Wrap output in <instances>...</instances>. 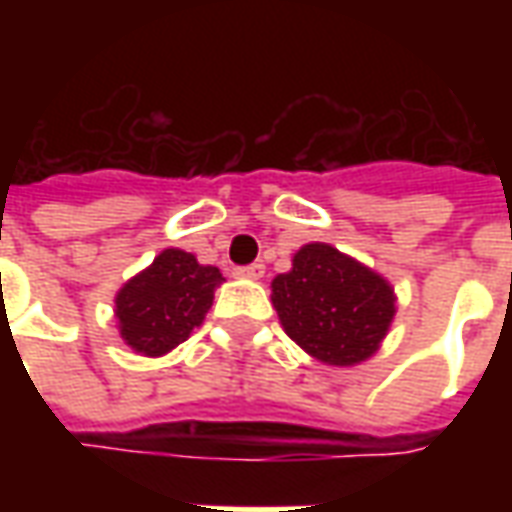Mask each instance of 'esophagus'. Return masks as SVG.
<instances>
[{"label":"esophagus","instance_id":"34e87169","mask_svg":"<svg viewBox=\"0 0 512 512\" xmlns=\"http://www.w3.org/2000/svg\"><path fill=\"white\" fill-rule=\"evenodd\" d=\"M263 274H266V266H263V263H252V266L235 268V277H241V279H263Z\"/></svg>","mask_w":512,"mask_h":512}]
</instances>
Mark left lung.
Listing matches in <instances>:
<instances>
[{
	"instance_id": "obj_1",
	"label": "left lung",
	"mask_w": 512,
	"mask_h": 512,
	"mask_svg": "<svg viewBox=\"0 0 512 512\" xmlns=\"http://www.w3.org/2000/svg\"><path fill=\"white\" fill-rule=\"evenodd\" d=\"M282 329L323 365L351 367L376 354L395 318V290L373 268L329 244H307L271 282Z\"/></svg>"
}]
</instances>
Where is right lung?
<instances>
[{
    "label": "right lung",
    "mask_w": 512,
    "mask_h": 512,
    "mask_svg": "<svg viewBox=\"0 0 512 512\" xmlns=\"http://www.w3.org/2000/svg\"><path fill=\"white\" fill-rule=\"evenodd\" d=\"M224 282L216 266H202L183 249H164L117 290L115 318L120 337L142 356H164L205 321L213 290Z\"/></svg>",
    "instance_id": "1"
}]
</instances>
